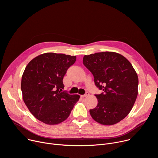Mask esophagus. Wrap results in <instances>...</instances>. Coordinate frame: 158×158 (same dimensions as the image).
Instances as JSON below:
<instances>
[{
  "label": "esophagus",
  "instance_id": "1",
  "mask_svg": "<svg viewBox=\"0 0 158 158\" xmlns=\"http://www.w3.org/2000/svg\"><path fill=\"white\" fill-rule=\"evenodd\" d=\"M89 95V93H88V92H86L85 93V94H84V95H81V96L82 97V98H85V97H87V96H88Z\"/></svg>",
  "mask_w": 158,
  "mask_h": 158
}]
</instances>
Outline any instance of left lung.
<instances>
[{"label": "left lung", "instance_id": "8db88e82", "mask_svg": "<svg viewBox=\"0 0 158 158\" xmlns=\"http://www.w3.org/2000/svg\"><path fill=\"white\" fill-rule=\"evenodd\" d=\"M83 64L93 74L96 86L102 91L95 94L98 103L90 109V114L103 125L119 123L129 113L138 96V77L132 64L114 52L84 56Z\"/></svg>", "mask_w": 158, "mask_h": 158}]
</instances>
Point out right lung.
I'll use <instances>...</instances> for the list:
<instances>
[{
  "label": "right lung",
  "mask_w": 158,
  "mask_h": 158,
  "mask_svg": "<svg viewBox=\"0 0 158 158\" xmlns=\"http://www.w3.org/2000/svg\"><path fill=\"white\" fill-rule=\"evenodd\" d=\"M76 60V56L49 52L35 57L26 66L21 81L22 97L38 120L57 124L70 115L80 96L62 91V80Z\"/></svg>",
  "instance_id": "add662e5"
}]
</instances>
